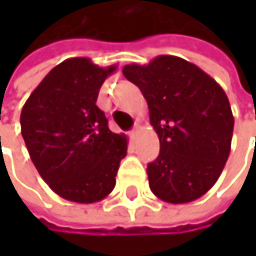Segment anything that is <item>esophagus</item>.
<instances>
[{
  "label": "esophagus",
  "instance_id": "34e87169",
  "mask_svg": "<svg viewBox=\"0 0 256 256\" xmlns=\"http://www.w3.org/2000/svg\"><path fill=\"white\" fill-rule=\"evenodd\" d=\"M139 132H140V126H139V124H136L134 128L130 130V136H132V138L134 139V138H136V136L139 134Z\"/></svg>",
  "mask_w": 256,
  "mask_h": 256
}]
</instances>
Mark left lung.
I'll use <instances>...</instances> for the list:
<instances>
[{"mask_svg": "<svg viewBox=\"0 0 256 256\" xmlns=\"http://www.w3.org/2000/svg\"><path fill=\"white\" fill-rule=\"evenodd\" d=\"M160 139V154L148 164L151 191L163 202L190 203L218 180L230 156L234 117L222 87L204 71L176 56L148 65H126Z\"/></svg>", "mask_w": 256, "mask_h": 256, "instance_id": "obj_1", "label": "left lung"}]
</instances>
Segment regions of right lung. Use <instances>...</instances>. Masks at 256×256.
Returning <instances> with one entry per match:
<instances>
[{
	"label": "right lung",
	"instance_id": "obj_1",
	"mask_svg": "<svg viewBox=\"0 0 256 256\" xmlns=\"http://www.w3.org/2000/svg\"><path fill=\"white\" fill-rule=\"evenodd\" d=\"M116 70L87 58L66 59L44 77L22 108L20 128L30 160L65 200L100 202L116 186L128 139L110 130L105 112L96 106L100 86Z\"/></svg>",
	"mask_w": 256,
	"mask_h": 256
}]
</instances>
